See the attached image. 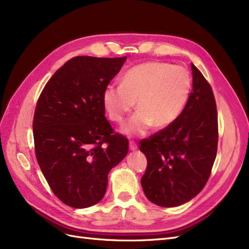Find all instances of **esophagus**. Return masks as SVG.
Masks as SVG:
<instances>
[{"label": "esophagus", "instance_id": "obj_1", "mask_svg": "<svg viewBox=\"0 0 249 249\" xmlns=\"http://www.w3.org/2000/svg\"><path fill=\"white\" fill-rule=\"evenodd\" d=\"M129 148L130 150H136L137 149V144L134 141L129 142Z\"/></svg>", "mask_w": 249, "mask_h": 249}]
</instances>
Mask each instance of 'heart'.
<instances>
[{
	"mask_svg": "<svg viewBox=\"0 0 249 249\" xmlns=\"http://www.w3.org/2000/svg\"><path fill=\"white\" fill-rule=\"evenodd\" d=\"M189 71L164 62H145L126 71L120 84H110L103 91V104L110 120L123 124L137 102V113L123 132L127 136L144 135L175 123L191 91Z\"/></svg>",
	"mask_w": 249,
	"mask_h": 249,
	"instance_id": "b5f03b06",
	"label": "heart"
}]
</instances>
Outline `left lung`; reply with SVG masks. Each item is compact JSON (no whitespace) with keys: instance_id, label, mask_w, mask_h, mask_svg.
<instances>
[{"instance_id":"1","label":"left lung","mask_w":249,"mask_h":249,"mask_svg":"<svg viewBox=\"0 0 249 249\" xmlns=\"http://www.w3.org/2000/svg\"><path fill=\"white\" fill-rule=\"evenodd\" d=\"M192 92L175 123L141 141L147 159L141 185L148 200L165 208L202 190L217 154L218 117L213 90L193 63Z\"/></svg>"}]
</instances>
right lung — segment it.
I'll list each match as a JSON object with an SVG mask.
<instances>
[{"label": "right lung", "mask_w": 249, "mask_h": 249, "mask_svg": "<svg viewBox=\"0 0 249 249\" xmlns=\"http://www.w3.org/2000/svg\"><path fill=\"white\" fill-rule=\"evenodd\" d=\"M125 57L77 56L53 74L35 108V155L52 191L65 205L99 202L108 175L127 154L129 140L105 117L103 91Z\"/></svg>", "instance_id": "1"}]
</instances>
